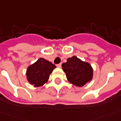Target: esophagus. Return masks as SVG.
<instances>
[{
    "label": "esophagus",
    "mask_w": 121,
    "mask_h": 121,
    "mask_svg": "<svg viewBox=\"0 0 121 121\" xmlns=\"http://www.w3.org/2000/svg\"><path fill=\"white\" fill-rule=\"evenodd\" d=\"M61 66H62V63H59L58 65H56V66L57 67H59V68H60L61 67Z\"/></svg>",
    "instance_id": "esophagus-1"
}]
</instances>
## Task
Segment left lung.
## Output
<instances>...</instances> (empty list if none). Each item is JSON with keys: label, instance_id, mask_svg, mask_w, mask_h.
Returning a JSON list of instances; mask_svg holds the SVG:
<instances>
[{"label": "left lung", "instance_id": "8db88e82", "mask_svg": "<svg viewBox=\"0 0 121 121\" xmlns=\"http://www.w3.org/2000/svg\"><path fill=\"white\" fill-rule=\"evenodd\" d=\"M62 67L68 80L76 86L82 87L92 79L93 69L90 65L75 56L67 59Z\"/></svg>", "mask_w": 121, "mask_h": 121}]
</instances>
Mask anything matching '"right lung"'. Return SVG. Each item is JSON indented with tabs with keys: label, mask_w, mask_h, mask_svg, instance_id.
Listing matches in <instances>:
<instances>
[{
	"label": "right lung",
	"mask_w": 121,
	"mask_h": 121,
	"mask_svg": "<svg viewBox=\"0 0 121 121\" xmlns=\"http://www.w3.org/2000/svg\"><path fill=\"white\" fill-rule=\"evenodd\" d=\"M56 68L54 64L43 58H40L27 69L26 76L28 82L35 87H39L47 83L49 75Z\"/></svg>",
	"instance_id": "1"
}]
</instances>
